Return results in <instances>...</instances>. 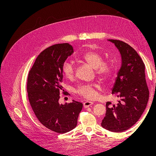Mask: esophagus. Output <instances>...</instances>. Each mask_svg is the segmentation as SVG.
<instances>
[{
    "instance_id": "34e87169",
    "label": "esophagus",
    "mask_w": 156,
    "mask_h": 156,
    "mask_svg": "<svg viewBox=\"0 0 156 156\" xmlns=\"http://www.w3.org/2000/svg\"><path fill=\"white\" fill-rule=\"evenodd\" d=\"M93 104V102H91V101H87L83 103V107L84 108H87L90 107V106H91Z\"/></svg>"
}]
</instances>
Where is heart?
Segmentation results:
<instances>
[{
    "label": "heart",
    "mask_w": 156,
    "mask_h": 156,
    "mask_svg": "<svg viewBox=\"0 0 156 156\" xmlns=\"http://www.w3.org/2000/svg\"><path fill=\"white\" fill-rule=\"evenodd\" d=\"M81 60L88 63L94 68L96 75L102 79L108 78L112 73V65L109 62H103L102 56L94 51H88L81 56ZM63 75L68 80H72L75 76V67L72 63L65 62L62 67ZM96 84H81L76 90V92L88 100H94L98 94Z\"/></svg>",
    "instance_id": "heart-1"
}]
</instances>
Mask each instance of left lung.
Here are the masks:
<instances>
[{
    "instance_id": "1",
    "label": "left lung",
    "mask_w": 156,
    "mask_h": 156,
    "mask_svg": "<svg viewBox=\"0 0 156 156\" xmlns=\"http://www.w3.org/2000/svg\"><path fill=\"white\" fill-rule=\"evenodd\" d=\"M119 50L122 59L112 94L118 98L116 105L106 104L102 120L103 128L121 133L131 127L144 111L149 96L145 75V65L137 51L125 42L108 40Z\"/></svg>"
}]
</instances>
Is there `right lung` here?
<instances>
[{
  "label": "right lung",
  "instance_id": "obj_1",
  "mask_svg": "<svg viewBox=\"0 0 156 156\" xmlns=\"http://www.w3.org/2000/svg\"><path fill=\"white\" fill-rule=\"evenodd\" d=\"M69 44L53 45L37 56L27 79V93L30 106L38 121L48 129L63 134L77 125L83 104L60 105V91L62 90V67L73 53Z\"/></svg>",
  "mask_w": 156,
  "mask_h": 156
}]
</instances>
